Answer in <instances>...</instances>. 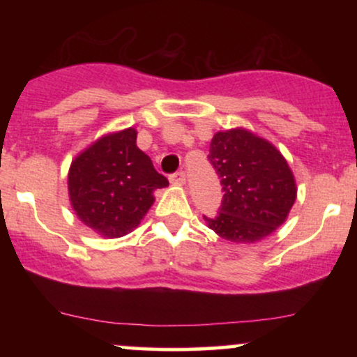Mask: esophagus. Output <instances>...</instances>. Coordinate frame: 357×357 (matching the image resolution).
Listing matches in <instances>:
<instances>
[{
	"label": "esophagus",
	"mask_w": 357,
	"mask_h": 357,
	"mask_svg": "<svg viewBox=\"0 0 357 357\" xmlns=\"http://www.w3.org/2000/svg\"><path fill=\"white\" fill-rule=\"evenodd\" d=\"M169 181L174 184H184V181H186V173L184 171H176V173L169 176Z\"/></svg>",
	"instance_id": "esophagus-1"
}]
</instances>
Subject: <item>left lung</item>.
Segmentation results:
<instances>
[{
    "label": "left lung",
    "mask_w": 357,
    "mask_h": 357,
    "mask_svg": "<svg viewBox=\"0 0 357 357\" xmlns=\"http://www.w3.org/2000/svg\"><path fill=\"white\" fill-rule=\"evenodd\" d=\"M208 161L223 198L208 227L233 243H253L284 223L296 202V179L278 151L245 129L216 132Z\"/></svg>",
    "instance_id": "8db88e82"
}]
</instances>
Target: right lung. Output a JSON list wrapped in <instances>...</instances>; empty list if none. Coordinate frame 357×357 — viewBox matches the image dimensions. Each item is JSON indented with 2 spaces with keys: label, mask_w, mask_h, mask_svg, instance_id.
<instances>
[{
  "label": "right lung",
  "mask_w": 357,
  "mask_h": 357,
  "mask_svg": "<svg viewBox=\"0 0 357 357\" xmlns=\"http://www.w3.org/2000/svg\"><path fill=\"white\" fill-rule=\"evenodd\" d=\"M136 139L132 127L99 139L75 158L68 173L77 216L109 238L132 231L154 203L153 191L169 184Z\"/></svg>",
  "instance_id": "right-lung-1"
}]
</instances>
